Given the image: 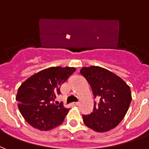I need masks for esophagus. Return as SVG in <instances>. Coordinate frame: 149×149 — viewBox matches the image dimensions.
I'll list each match as a JSON object with an SVG mask.
<instances>
[{
  "instance_id": "esophagus-1",
  "label": "esophagus",
  "mask_w": 149,
  "mask_h": 149,
  "mask_svg": "<svg viewBox=\"0 0 149 149\" xmlns=\"http://www.w3.org/2000/svg\"><path fill=\"white\" fill-rule=\"evenodd\" d=\"M79 104V102H73L71 104V105H73V106H77V105Z\"/></svg>"
}]
</instances>
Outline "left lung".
I'll return each mask as SVG.
<instances>
[{
  "instance_id": "obj_1",
  "label": "left lung",
  "mask_w": 149,
  "mask_h": 149,
  "mask_svg": "<svg viewBox=\"0 0 149 149\" xmlns=\"http://www.w3.org/2000/svg\"><path fill=\"white\" fill-rule=\"evenodd\" d=\"M80 73L90 85L95 98H100L94 103L93 111L82 116L84 123L99 133L109 131L118 126L129 109L130 88L121 78L100 67L82 68Z\"/></svg>"
}]
</instances>
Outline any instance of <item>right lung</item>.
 I'll use <instances>...</instances> for the list:
<instances>
[{
  "label": "right lung",
  "instance_id": "add662e5",
  "mask_svg": "<svg viewBox=\"0 0 149 149\" xmlns=\"http://www.w3.org/2000/svg\"><path fill=\"white\" fill-rule=\"evenodd\" d=\"M75 70L52 67L34 74L22 83L15 99L21 115L31 126L47 131L63 122L69 109L63 103L56 104V98L61 93V85Z\"/></svg>",
  "mask_w": 149,
  "mask_h": 149
}]
</instances>
